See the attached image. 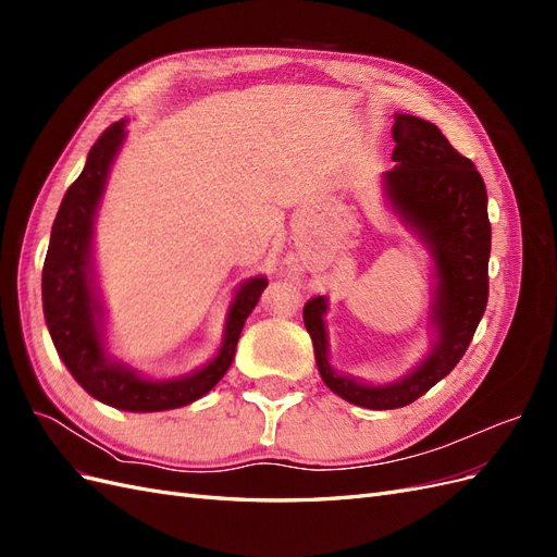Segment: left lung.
<instances>
[{
    "mask_svg": "<svg viewBox=\"0 0 557 557\" xmlns=\"http://www.w3.org/2000/svg\"><path fill=\"white\" fill-rule=\"evenodd\" d=\"M393 139L395 170L383 174V193L432 258L430 352L407 376L391 383L376 385L339 374L330 364L327 299L313 297L305 307L320 379L334 395L374 411L407 407L462 360L487 305L491 258L487 193L474 162L460 156L440 127L409 113H395Z\"/></svg>",
    "mask_w": 557,
    "mask_h": 557,
    "instance_id": "1",
    "label": "left lung"
}]
</instances>
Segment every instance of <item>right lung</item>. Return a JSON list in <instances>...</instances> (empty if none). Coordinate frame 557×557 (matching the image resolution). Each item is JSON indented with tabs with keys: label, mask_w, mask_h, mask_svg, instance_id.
I'll list each match as a JSON object with an SVG mask.
<instances>
[{
	"label": "right lung",
	"mask_w": 557,
	"mask_h": 557,
	"mask_svg": "<svg viewBox=\"0 0 557 557\" xmlns=\"http://www.w3.org/2000/svg\"><path fill=\"white\" fill-rule=\"evenodd\" d=\"M125 127L127 121H117L102 132L90 148L81 176L64 193L50 230L41 297L50 339L83 391L113 409L153 413L205 397L225 376L246 318L267 288V278L252 276L239 285L227 309L221 348L213 360L190 374L150 379L111 356L104 336V307L95 281L92 237L111 164L127 137Z\"/></svg>",
	"instance_id": "obj_1"
}]
</instances>
